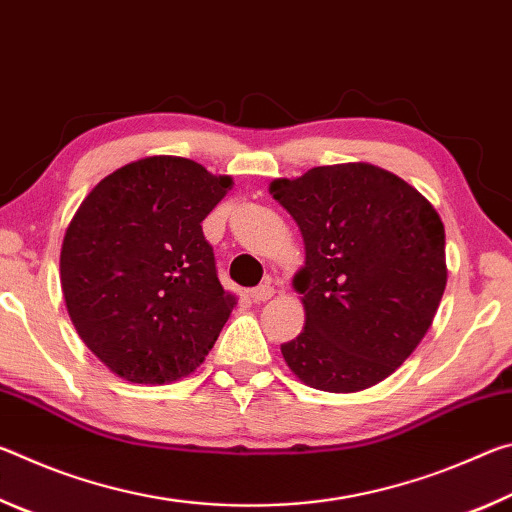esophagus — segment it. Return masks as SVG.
<instances>
[{"instance_id": "esophagus-1", "label": "esophagus", "mask_w": 512, "mask_h": 512, "mask_svg": "<svg viewBox=\"0 0 512 512\" xmlns=\"http://www.w3.org/2000/svg\"><path fill=\"white\" fill-rule=\"evenodd\" d=\"M273 293H275V289L271 287V284H262V287H257V289L250 291V300L257 302V305H259V302L271 300Z\"/></svg>"}]
</instances>
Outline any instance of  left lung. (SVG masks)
<instances>
[{
  "label": "left lung",
  "mask_w": 512,
  "mask_h": 512,
  "mask_svg": "<svg viewBox=\"0 0 512 512\" xmlns=\"http://www.w3.org/2000/svg\"><path fill=\"white\" fill-rule=\"evenodd\" d=\"M305 239V329L282 343L307 386L354 393L393 375L431 327L447 284L445 228L418 189L366 162L273 180Z\"/></svg>",
  "instance_id": "8db88e82"
}]
</instances>
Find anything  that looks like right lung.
I'll return each mask as SVG.
<instances>
[{
	"mask_svg": "<svg viewBox=\"0 0 512 512\" xmlns=\"http://www.w3.org/2000/svg\"><path fill=\"white\" fill-rule=\"evenodd\" d=\"M230 185L194 160L155 155L110 173L76 210L60 250L65 305L119 377H187L219 339L235 298L201 223Z\"/></svg>",
	"mask_w": 512,
	"mask_h": 512,
	"instance_id": "obj_1",
	"label": "right lung"
}]
</instances>
